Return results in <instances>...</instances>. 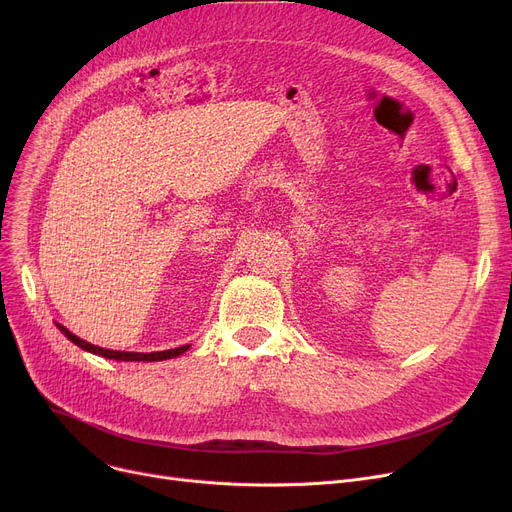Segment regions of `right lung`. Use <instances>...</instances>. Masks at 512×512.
<instances>
[{"label": "right lung", "mask_w": 512, "mask_h": 512, "mask_svg": "<svg viewBox=\"0 0 512 512\" xmlns=\"http://www.w3.org/2000/svg\"><path fill=\"white\" fill-rule=\"evenodd\" d=\"M58 330L70 340L74 342L76 346L83 348V351H89L93 355H99V357H105V359H116V361H166V359H172V357H178L182 355L184 351H188L191 346H178V348H170V351H159V353H124V351H110V348H101V346H95L91 342H85L80 340L78 336H74L72 332H68L64 326L58 324Z\"/></svg>", "instance_id": "1"}]
</instances>
